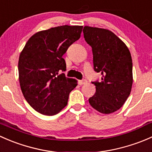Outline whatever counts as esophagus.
<instances>
[{"mask_svg":"<svg viewBox=\"0 0 152 152\" xmlns=\"http://www.w3.org/2000/svg\"><path fill=\"white\" fill-rule=\"evenodd\" d=\"M79 83H80V85H84V84L87 83V80L86 79H83L82 80L79 81Z\"/></svg>","mask_w":152,"mask_h":152,"instance_id":"1","label":"esophagus"}]
</instances>
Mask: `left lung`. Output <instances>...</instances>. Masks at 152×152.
<instances>
[{
  "label": "left lung",
  "mask_w": 152,
  "mask_h": 152,
  "mask_svg": "<svg viewBox=\"0 0 152 152\" xmlns=\"http://www.w3.org/2000/svg\"><path fill=\"white\" fill-rule=\"evenodd\" d=\"M83 32L92 48L94 69L102 75L101 80L92 82L96 93L88 102L102 113H111L122 107L130 94L133 81L130 52L109 30L85 26Z\"/></svg>",
  "instance_id": "8db88e82"
}]
</instances>
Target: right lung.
<instances>
[{"label":"right lung","mask_w":152,"mask_h":152,"mask_svg":"<svg viewBox=\"0 0 152 152\" xmlns=\"http://www.w3.org/2000/svg\"><path fill=\"white\" fill-rule=\"evenodd\" d=\"M83 26H62L39 31L20 53L19 81L25 99L37 112L53 115L66 106L77 80L66 77L62 58L69 47L80 37Z\"/></svg>","instance_id":"1"}]
</instances>
